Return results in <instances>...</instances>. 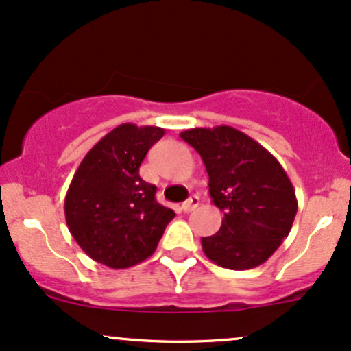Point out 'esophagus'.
I'll return each mask as SVG.
<instances>
[{"label": "esophagus", "instance_id": "1", "mask_svg": "<svg viewBox=\"0 0 351 351\" xmlns=\"http://www.w3.org/2000/svg\"><path fill=\"white\" fill-rule=\"evenodd\" d=\"M198 204H199V198L196 195H193L191 198H188L183 204H181V209H183L184 213H189V211H193V209H195L196 206H198Z\"/></svg>", "mask_w": 351, "mask_h": 351}]
</instances>
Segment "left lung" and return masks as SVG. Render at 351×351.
Segmentation results:
<instances>
[{"mask_svg": "<svg viewBox=\"0 0 351 351\" xmlns=\"http://www.w3.org/2000/svg\"><path fill=\"white\" fill-rule=\"evenodd\" d=\"M180 136L201 155L209 196L224 213L219 231L201 237L208 259L232 271L265 263L289 236L297 213L295 189L282 165L228 125L189 128Z\"/></svg>", "mask_w": 351, "mask_h": 351, "instance_id": "8db88e82", "label": "left lung"}]
</instances>
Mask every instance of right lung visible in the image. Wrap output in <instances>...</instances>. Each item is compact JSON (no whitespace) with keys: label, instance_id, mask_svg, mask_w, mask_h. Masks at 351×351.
<instances>
[{"label":"right lung","instance_id":"right-lung-1","mask_svg":"<svg viewBox=\"0 0 351 351\" xmlns=\"http://www.w3.org/2000/svg\"><path fill=\"white\" fill-rule=\"evenodd\" d=\"M163 135L160 127L122 123L80 162L64 213L71 234L90 259L125 269L155 252L175 211L155 199L156 186L140 178V165Z\"/></svg>","mask_w":351,"mask_h":351}]
</instances>
